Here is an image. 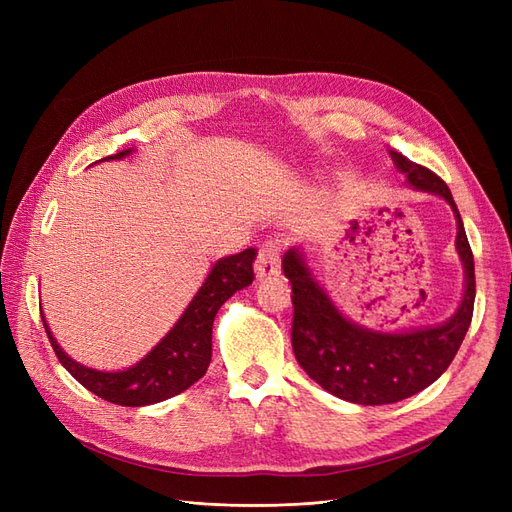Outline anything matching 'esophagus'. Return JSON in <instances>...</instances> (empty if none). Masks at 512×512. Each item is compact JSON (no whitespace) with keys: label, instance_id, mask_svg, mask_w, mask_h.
I'll list each match as a JSON object with an SVG mask.
<instances>
[{"label":"esophagus","instance_id":"esophagus-1","mask_svg":"<svg viewBox=\"0 0 512 512\" xmlns=\"http://www.w3.org/2000/svg\"><path fill=\"white\" fill-rule=\"evenodd\" d=\"M280 265H282V245L280 241H265L260 245L258 256H256V275L260 280L265 277L280 275Z\"/></svg>","mask_w":512,"mask_h":512}]
</instances>
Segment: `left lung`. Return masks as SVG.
I'll use <instances>...</instances> for the list:
<instances>
[{"instance_id":"left-lung-1","label":"left lung","mask_w":512,"mask_h":512,"mask_svg":"<svg viewBox=\"0 0 512 512\" xmlns=\"http://www.w3.org/2000/svg\"><path fill=\"white\" fill-rule=\"evenodd\" d=\"M391 158L408 175L410 185L440 194L457 215V250L466 267V294L451 320L410 333L361 329L337 312L301 254L290 250L284 256V273L292 286L294 356L324 391L361 406L395 404L436 382L453 363L468 333L476 297L474 256L448 185L433 170L397 151H391Z\"/></svg>"}]
</instances>
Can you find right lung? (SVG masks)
Listing matches in <instances>:
<instances>
[{
  "label": "right lung",
  "mask_w": 512,
  "mask_h": 512,
  "mask_svg": "<svg viewBox=\"0 0 512 512\" xmlns=\"http://www.w3.org/2000/svg\"><path fill=\"white\" fill-rule=\"evenodd\" d=\"M128 153L130 149L102 160H119L128 156ZM254 258L256 250L247 247V250L235 256L215 262L203 288L198 290L173 331L141 363H136L126 371H96L68 359L66 352L57 346L42 318L46 335L51 339L59 363L87 391L117 406L138 408L158 404V401L190 389L196 380L207 374V367L211 363V329L215 314H218V309L232 294L254 282Z\"/></svg>",
  "instance_id": "obj_1"
}]
</instances>
